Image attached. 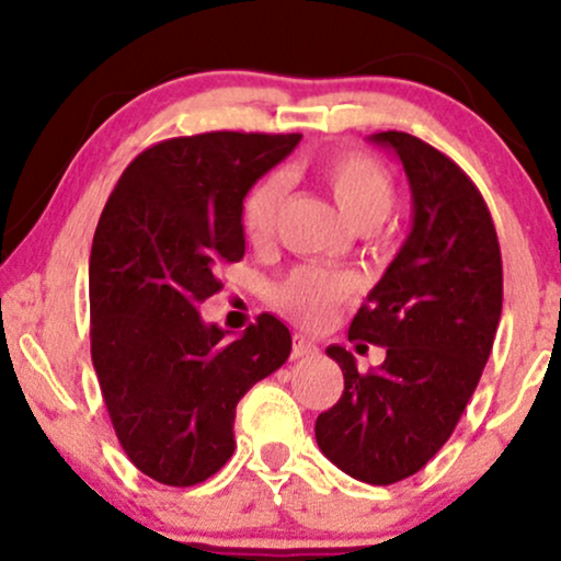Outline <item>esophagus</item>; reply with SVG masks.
Wrapping results in <instances>:
<instances>
[{
	"label": "esophagus",
	"mask_w": 561,
	"mask_h": 561,
	"mask_svg": "<svg viewBox=\"0 0 561 561\" xmlns=\"http://www.w3.org/2000/svg\"><path fill=\"white\" fill-rule=\"evenodd\" d=\"M319 347L311 343V340H306L302 334H295L293 337V358H308V356H317Z\"/></svg>",
	"instance_id": "obj_1"
}]
</instances>
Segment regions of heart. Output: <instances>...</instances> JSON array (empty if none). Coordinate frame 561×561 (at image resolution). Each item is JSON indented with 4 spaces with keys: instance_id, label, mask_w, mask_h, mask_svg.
Listing matches in <instances>:
<instances>
[{
    "instance_id": "obj_1",
    "label": "heart",
    "mask_w": 561,
    "mask_h": 561,
    "mask_svg": "<svg viewBox=\"0 0 561 561\" xmlns=\"http://www.w3.org/2000/svg\"><path fill=\"white\" fill-rule=\"evenodd\" d=\"M321 182L358 231L379 227L396 208V182L379 160L364 152H340L319 165ZM287 197V176L268 171L242 199V231L250 242L272 240L279 210ZM358 282L351 274L321 266H300L272 287V302L287 317L306 327H324L345 300L353 298Z\"/></svg>"
}]
</instances>
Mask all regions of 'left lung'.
Listing matches in <instances>:
<instances>
[{"instance_id": "obj_1", "label": "left lung", "mask_w": 561, "mask_h": 561, "mask_svg": "<svg viewBox=\"0 0 561 561\" xmlns=\"http://www.w3.org/2000/svg\"><path fill=\"white\" fill-rule=\"evenodd\" d=\"M371 141L403 163L414 221L347 332L388 356L364 375L351 351L327 347L345 390L319 414L317 443L351 478L392 485L420 472L465 414L499 330L504 272L491 210L454 160L403 131Z\"/></svg>"}]
</instances>
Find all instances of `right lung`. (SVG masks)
<instances>
[{
  "label": "right lung",
  "mask_w": 561,
  "mask_h": 561,
  "mask_svg": "<svg viewBox=\"0 0 561 561\" xmlns=\"http://www.w3.org/2000/svg\"><path fill=\"white\" fill-rule=\"evenodd\" d=\"M300 134L208 131L147 147L121 173L89 259L92 364L131 465L190 488L234 454L240 398L279 369L289 330L261 313L240 337L197 306L244 255L242 199Z\"/></svg>",
  "instance_id": "obj_1"
}]
</instances>
